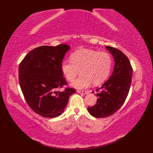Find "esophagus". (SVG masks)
I'll list each match as a JSON object with an SVG mask.
<instances>
[{"label": "esophagus", "instance_id": "1", "mask_svg": "<svg viewBox=\"0 0 153 153\" xmlns=\"http://www.w3.org/2000/svg\"><path fill=\"white\" fill-rule=\"evenodd\" d=\"M77 92L78 93L82 94V95H85V94L88 93V91H81V90H77Z\"/></svg>", "mask_w": 153, "mask_h": 153}]
</instances>
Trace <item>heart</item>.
<instances>
[{
	"label": "heart",
	"mask_w": 153,
	"mask_h": 153,
	"mask_svg": "<svg viewBox=\"0 0 153 153\" xmlns=\"http://www.w3.org/2000/svg\"><path fill=\"white\" fill-rule=\"evenodd\" d=\"M71 61L61 63V71L65 77L72 82L78 75L81 76L71 83L77 89H83L93 83L98 85L108 78L112 66V58L108 53L92 49L77 50L70 56Z\"/></svg>",
	"instance_id": "obj_1"
}]
</instances>
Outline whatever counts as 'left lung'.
<instances>
[{
	"mask_svg": "<svg viewBox=\"0 0 153 153\" xmlns=\"http://www.w3.org/2000/svg\"><path fill=\"white\" fill-rule=\"evenodd\" d=\"M105 48L112 55L115 65L108 79L96 89L97 92L99 91L96 105L88 107L89 114L95 118H106L119 110L128 97L131 83L133 69L128 57L117 48Z\"/></svg>",
	"mask_w": 153,
	"mask_h": 153,
	"instance_id": "8db88e82",
	"label": "left lung"
}]
</instances>
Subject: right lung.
Segmentation results:
<instances>
[{
  "label": "right lung",
  "mask_w": 153,
  "mask_h": 153,
  "mask_svg": "<svg viewBox=\"0 0 153 153\" xmlns=\"http://www.w3.org/2000/svg\"><path fill=\"white\" fill-rule=\"evenodd\" d=\"M69 45L41 46L31 51L19 66V82L30 108L46 118H55L64 112L73 88L57 91L67 85L61 71L64 55Z\"/></svg>",
  "instance_id": "1"
}]
</instances>
